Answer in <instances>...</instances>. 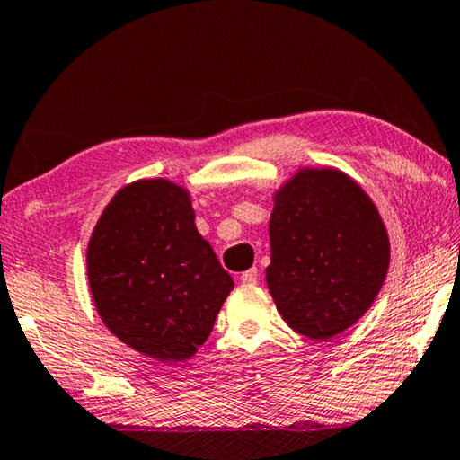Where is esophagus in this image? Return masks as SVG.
<instances>
[{"instance_id":"34e87169","label":"esophagus","mask_w":460,"mask_h":460,"mask_svg":"<svg viewBox=\"0 0 460 460\" xmlns=\"http://www.w3.org/2000/svg\"><path fill=\"white\" fill-rule=\"evenodd\" d=\"M257 279H259V270H257V267H252V270L244 271L243 275H240V281H243L244 286H254V284H257Z\"/></svg>"}]
</instances>
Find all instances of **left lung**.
<instances>
[{
  "label": "left lung",
  "mask_w": 460,
  "mask_h": 460,
  "mask_svg": "<svg viewBox=\"0 0 460 460\" xmlns=\"http://www.w3.org/2000/svg\"><path fill=\"white\" fill-rule=\"evenodd\" d=\"M267 288L296 333L327 341L372 306L391 244L376 206L335 168H302L275 193Z\"/></svg>",
  "instance_id": "obj_1"
}]
</instances>
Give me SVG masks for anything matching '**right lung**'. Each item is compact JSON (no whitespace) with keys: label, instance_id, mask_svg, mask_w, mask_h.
<instances>
[{"label":"right lung","instance_id":"add662e5","mask_svg":"<svg viewBox=\"0 0 460 460\" xmlns=\"http://www.w3.org/2000/svg\"><path fill=\"white\" fill-rule=\"evenodd\" d=\"M102 323L160 362H182L206 343L234 288L197 232L189 193L166 179L127 185L102 211L86 252Z\"/></svg>","mask_w":460,"mask_h":460}]
</instances>
